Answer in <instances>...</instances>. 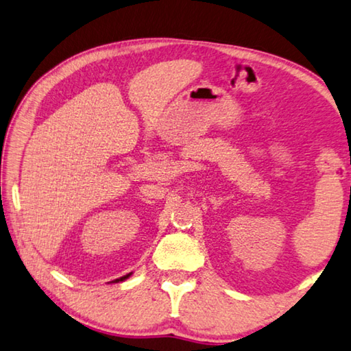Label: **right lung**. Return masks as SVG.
Instances as JSON below:
<instances>
[{
    "label": "right lung",
    "instance_id": "right-lung-1",
    "mask_svg": "<svg viewBox=\"0 0 351 351\" xmlns=\"http://www.w3.org/2000/svg\"><path fill=\"white\" fill-rule=\"evenodd\" d=\"M131 276V274H128V275H125V276H121V278H117V280H114L112 282H119V281H125L126 278H130Z\"/></svg>",
    "mask_w": 351,
    "mask_h": 351
}]
</instances>
